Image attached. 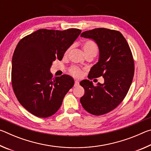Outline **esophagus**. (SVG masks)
<instances>
[{
  "mask_svg": "<svg viewBox=\"0 0 151 151\" xmlns=\"http://www.w3.org/2000/svg\"><path fill=\"white\" fill-rule=\"evenodd\" d=\"M78 85H79V82L78 81H75V85H74V86H78Z\"/></svg>",
  "mask_w": 151,
  "mask_h": 151,
  "instance_id": "obj_1",
  "label": "esophagus"
}]
</instances>
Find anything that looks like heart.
<instances>
[{
  "label": "heart",
  "instance_id": "1",
  "mask_svg": "<svg viewBox=\"0 0 151 151\" xmlns=\"http://www.w3.org/2000/svg\"><path fill=\"white\" fill-rule=\"evenodd\" d=\"M83 50L85 55L94 54L96 55L99 51V47L95 42L92 40H86L83 44ZM69 73L75 77H80L82 75V70L77 66H73L69 68Z\"/></svg>",
  "mask_w": 151,
  "mask_h": 151
}]
</instances>
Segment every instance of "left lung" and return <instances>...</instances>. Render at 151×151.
<instances>
[{"label":"left lung","instance_id":"obj_1","mask_svg":"<svg viewBox=\"0 0 151 151\" xmlns=\"http://www.w3.org/2000/svg\"><path fill=\"white\" fill-rule=\"evenodd\" d=\"M81 37L91 39L99 48V60L91 68L88 78L103 76L104 83L94 86L83 80L85 89L81 98L82 106L94 115H103L118 106L124 100L133 79L134 63L129 45L121 32L104 28L83 32Z\"/></svg>","mask_w":151,"mask_h":151}]
</instances>
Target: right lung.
Wrapping results in <instances>:
<instances>
[{
  "instance_id": "1",
  "label": "right lung",
  "mask_w": 151,
  "mask_h": 151,
  "mask_svg": "<svg viewBox=\"0 0 151 151\" xmlns=\"http://www.w3.org/2000/svg\"><path fill=\"white\" fill-rule=\"evenodd\" d=\"M81 32L78 29H40L18 43L12 60V88L20 104L35 116L54 114L73 86L70 76L52 78L50 68L53 61L62 60Z\"/></svg>"
}]
</instances>
